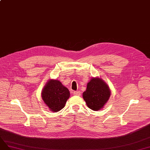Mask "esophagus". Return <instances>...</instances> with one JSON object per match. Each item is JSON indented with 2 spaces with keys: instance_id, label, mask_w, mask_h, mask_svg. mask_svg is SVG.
<instances>
[{
  "instance_id": "obj_1",
  "label": "esophagus",
  "mask_w": 150,
  "mask_h": 150,
  "mask_svg": "<svg viewBox=\"0 0 150 150\" xmlns=\"http://www.w3.org/2000/svg\"><path fill=\"white\" fill-rule=\"evenodd\" d=\"M73 95H74V96H80L81 92L79 91H74V92H73Z\"/></svg>"
}]
</instances>
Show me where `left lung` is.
<instances>
[{
  "instance_id": "1",
  "label": "left lung",
  "mask_w": 150,
  "mask_h": 150,
  "mask_svg": "<svg viewBox=\"0 0 150 150\" xmlns=\"http://www.w3.org/2000/svg\"><path fill=\"white\" fill-rule=\"evenodd\" d=\"M110 96V90L106 83L98 78L91 79L87 84L86 91L83 93L88 107L94 111L103 108Z\"/></svg>"
}]
</instances>
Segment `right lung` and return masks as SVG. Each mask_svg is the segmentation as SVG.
<instances>
[{"mask_svg":"<svg viewBox=\"0 0 150 150\" xmlns=\"http://www.w3.org/2000/svg\"><path fill=\"white\" fill-rule=\"evenodd\" d=\"M69 96V90L58 80L50 79L42 92L44 102L53 112L62 109Z\"/></svg>","mask_w":150,"mask_h":150,"instance_id":"obj_1","label":"right lung"}]
</instances>
